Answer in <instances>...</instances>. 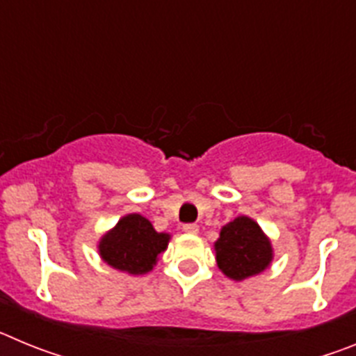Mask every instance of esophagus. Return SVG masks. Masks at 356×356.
<instances>
[{"label":"esophagus","instance_id":"esophagus-1","mask_svg":"<svg viewBox=\"0 0 356 356\" xmlns=\"http://www.w3.org/2000/svg\"><path fill=\"white\" fill-rule=\"evenodd\" d=\"M184 232L185 234H197L200 232V228H197V225H194V222H187V225H184Z\"/></svg>","mask_w":356,"mask_h":356}]
</instances>
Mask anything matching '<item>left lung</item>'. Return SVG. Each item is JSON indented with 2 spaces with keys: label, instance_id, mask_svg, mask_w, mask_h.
<instances>
[{
  "label": "left lung",
  "instance_id": "8db88e82",
  "mask_svg": "<svg viewBox=\"0 0 356 356\" xmlns=\"http://www.w3.org/2000/svg\"><path fill=\"white\" fill-rule=\"evenodd\" d=\"M217 266L226 276L244 280L259 275L273 259L271 242L250 217H237L221 229L216 242Z\"/></svg>",
  "mask_w": 356,
  "mask_h": 356
}]
</instances>
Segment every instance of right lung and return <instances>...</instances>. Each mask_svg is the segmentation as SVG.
Listing matches in <instances>:
<instances>
[{"label": "right lung", "instance_id": "right-lung-1", "mask_svg": "<svg viewBox=\"0 0 356 356\" xmlns=\"http://www.w3.org/2000/svg\"><path fill=\"white\" fill-rule=\"evenodd\" d=\"M168 242L169 235L156 234L146 217L130 213L102 238L99 253L108 266L119 271L144 275L153 269L156 257L168 248Z\"/></svg>", "mask_w": 356, "mask_h": 356}]
</instances>
